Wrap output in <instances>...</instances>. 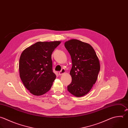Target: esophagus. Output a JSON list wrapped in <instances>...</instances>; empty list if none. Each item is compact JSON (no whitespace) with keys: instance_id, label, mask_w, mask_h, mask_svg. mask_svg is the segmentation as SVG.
Returning <instances> with one entry per match:
<instances>
[{"instance_id":"1","label":"esophagus","mask_w":128,"mask_h":128,"mask_svg":"<svg viewBox=\"0 0 128 128\" xmlns=\"http://www.w3.org/2000/svg\"><path fill=\"white\" fill-rule=\"evenodd\" d=\"M66 72V71H65V70L64 69H62L60 72H59V74L60 75H62L63 74H64V73H65Z\"/></svg>"}]
</instances>
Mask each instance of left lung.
Masks as SVG:
<instances>
[{"label":"left lung","instance_id":"8db88e82","mask_svg":"<svg viewBox=\"0 0 128 128\" xmlns=\"http://www.w3.org/2000/svg\"><path fill=\"white\" fill-rule=\"evenodd\" d=\"M64 46L69 53L72 67L70 72L72 82L68 91L76 97L88 94L96 83L100 70V63L92 47L76 39L66 41Z\"/></svg>","mask_w":128,"mask_h":128}]
</instances>
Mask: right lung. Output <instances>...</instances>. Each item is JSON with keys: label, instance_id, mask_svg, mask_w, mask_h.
I'll return each mask as SVG.
<instances>
[{"label": "right lung", "instance_id": "add662e5", "mask_svg": "<svg viewBox=\"0 0 128 128\" xmlns=\"http://www.w3.org/2000/svg\"><path fill=\"white\" fill-rule=\"evenodd\" d=\"M61 41L38 42L22 52L19 61L20 79L26 88L36 96L43 95L56 78L52 70L51 55Z\"/></svg>", "mask_w": 128, "mask_h": 128}]
</instances>
